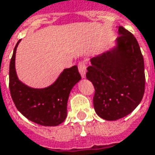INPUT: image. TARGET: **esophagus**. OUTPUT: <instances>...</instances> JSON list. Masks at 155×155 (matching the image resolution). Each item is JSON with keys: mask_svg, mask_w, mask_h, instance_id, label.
I'll return each instance as SVG.
<instances>
[{"mask_svg": "<svg viewBox=\"0 0 155 155\" xmlns=\"http://www.w3.org/2000/svg\"><path fill=\"white\" fill-rule=\"evenodd\" d=\"M78 69L81 73V76L83 78L85 77V72H86V64L84 62H80L78 64Z\"/></svg>", "mask_w": 155, "mask_h": 155, "instance_id": "1", "label": "esophagus"}]
</instances>
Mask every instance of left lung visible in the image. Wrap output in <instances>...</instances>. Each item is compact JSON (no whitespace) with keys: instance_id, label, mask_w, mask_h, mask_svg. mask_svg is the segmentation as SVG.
<instances>
[{"instance_id":"8db88e82","label":"left lung","mask_w":155,"mask_h":155,"mask_svg":"<svg viewBox=\"0 0 155 155\" xmlns=\"http://www.w3.org/2000/svg\"><path fill=\"white\" fill-rule=\"evenodd\" d=\"M117 46L91 59L86 78L94 87V110L106 120L130 114L143 99L145 87L144 63L136 38L118 27Z\"/></svg>"}]
</instances>
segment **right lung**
Returning a JSON list of instances; mask_svg holds the SVG:
<instances>
[{
	"label": "right lung",
	"instance_id": "add662e5",
	"mask_svg": "<svg viewBox=\"0 0 155 155\" xmlns=\"http://www.w3.org/2000/svg\"><path fill=\"white\" fill-rule=\"evenodd\" d=\"M15 45L10 63L9 87L12 101L21 113L34 123L56 126L64 122L67 114V101L71 91L81 76L77 65L64 69L51 86L34 89L19 81L15 68Z\"/></svg>",
	"mask_w": 155,
	"mask_h": 155
}]
</instances>
